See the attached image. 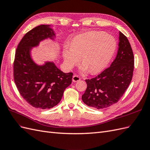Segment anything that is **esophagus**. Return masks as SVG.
Segmentation results:
<instances>
[{
    "label": "esophagus",
    "instance_id": "esophagus-1",
    "mask_svg": "<svg viewBox=\"0 0 150 150\" xmlns=\"http://www.w3.org/2000/svg\"><path fill=\"white\" fill-rule=\"evenodd\" d=\"M80 80V78L79 77V76L78 75H74V76H73V78H72V81L74 82H78V81H79Z\"/></svg>",
    "mask_w": 150,
    "mask_h": 150
}]
</instances>
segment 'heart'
<instances>
[{
    "mask_svg": "<svg viewBox=\"0 0 150 150\" xmlns=\"http://www.w3.org/2000/svg\"><path fill=\"white\" fill-rule=\"evenodd\" d=\"M116 46V40L112 35L101 31H91L75 36L71 46L64 45L63 57L68 69L79 63L82 57L81 70L96 74L109 63Z\"/></svg>",
    "mask_w": 150,
    "mask_h": 150,
    "instance_id": "1",
    "label": "heart"
}]
</instances>
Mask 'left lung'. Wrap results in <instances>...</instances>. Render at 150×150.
<instances>
[{
    "instance_id": "left-lung-1",
    "label": "left lung",
    "mask_w": 150,
    "mask_h": 150,
    "mask_svg": "<svg viewBox=\"0 0 150 150\" xmlns=\"http://www.w3.org/2000/svg\"><path fill=\"white\" fill-rule=\"evenodd\" d=\"M117 54L110 66L95 78L85 80L87 87L82 96L87 105L97 109L117 103L131 83L134 55L127 37L119 32Z\"/></svg>"
}]
</instances>
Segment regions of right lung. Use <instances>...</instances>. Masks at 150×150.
Instances as JSON below:
<instances>
[{
    "mask_svg": "<svg viewBox=\"0 0 150 150\" xmlns=\"http://www.w3.org/2000/svg\"><path fill=\"white\" fill-rule=\"evenodd\" d=\"M55 34L50 25H40L28 32L16 51L14 79L20 94L35 108H53L60 102L65 88L71 83L73 73L63 72L53 62L38 65L33 60L31 51L40 42Z\"/></svg>",
    "mask_w": 150,
    "mask_h": 150,
    "instance_id": "obj_1",
    "label": "right lung"
}]
</instances>
